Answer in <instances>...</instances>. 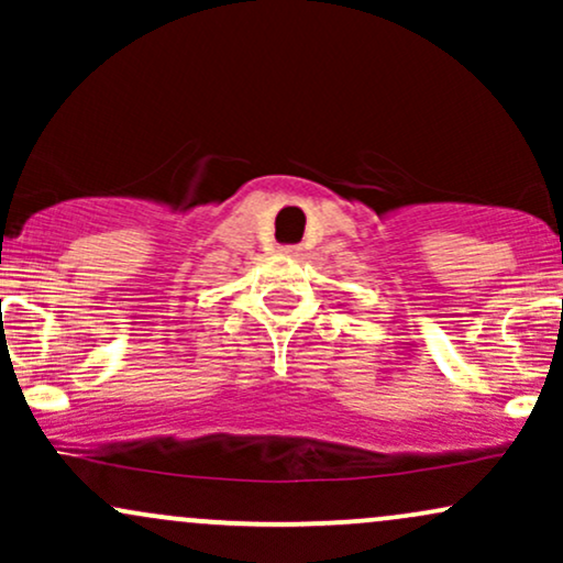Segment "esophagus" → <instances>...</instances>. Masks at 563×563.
<instances>
[{"label":"esophagus","instance_id":"esophagus-1","mask_svg":"<svg viewBox=\"0 0 563 563\" xmlns=\"http://www.w3.org/2000/svg\"><path fill=\"white\" fill-rule=\"evenodd\" d=\"M283 256H301V245H280Z\"/></svg>","mask_w":563,"mask_h":563}]
</instances>
